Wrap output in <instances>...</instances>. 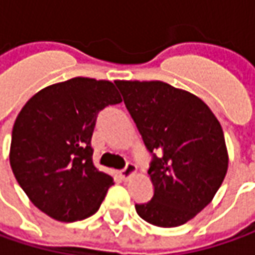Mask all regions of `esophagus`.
Listing matches in <instances>:
<instances>
[{"mask_svg": "<svg viewBox=\"0 0 255 255\" xmlns=\"http://www.w3.org/2000/svg\"><path fill=\"white\" fill-rule=\"evenodd\" d=\"M136 173V166L134 163H127V166L123 169V171H120V175H121V178L123 179H128L129 176H132V175H135Z\"/></svg>", "mask_w": 255, "mask_h": 255, "instance_id": "1", "label": "esophagus"}]
</instances>
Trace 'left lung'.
<instances>
[{
    "mask_svg": "<svg viewBox=\"0 0 255 255\" xmlns=\"http://www.w3.org/2000/svg\"><path fill=\"white\" fill-rule=\"evenodd\" d=\"M145 146L154 158L151 200L135 205L158 227L188 223L213 200L229 168L223 128L193 93L161 80H117Z\"/></svg>",
    "mask_w": 255,
    "mask_h": 255,
    "instance_id": "left-lung-1",
    "label": "left lung"
}]
</instances>
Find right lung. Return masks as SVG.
Masks as SVG:
<instances>
[{
	"mask_svg": "<svg viewBox=\"0 0 255 255\" xmlns=\"http://www.w3.org/2000/svg\"><path fill=\"white\" fill-rule=\"evenodd\" d=\"M123 99L110 80L73 77L33 94L13 123L9 163L32 203L57 222L94 215L114 183L96 169L97 116Z\"/></svg>",
	"mask_w": 255,
	"mask_h": 255,
	"instance_id": "add662e5",
	"label": "right lung"
}]
</instances>
